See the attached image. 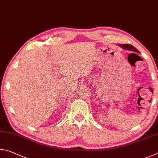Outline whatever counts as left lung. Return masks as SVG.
Instances as JSON below:
<instances>
[{
  "label": "left lung",
  "instance_id": "obj_1",
  "mask_svg": "<svg viewBox=\"0 0 158 158\" xmlns=\"http://www.w3.org/2000/svg\"><path fill=\"white\" fill-rule=\"evenodd\" d=\"M119 46L122 47L123 49L129 50V51H132L139 52V51H138V50L136 48H135L133 46L131 45V44H119Z\"/></svg>",
  "mask_w": 158,
  "mask_h": 158
}]
</instances>
